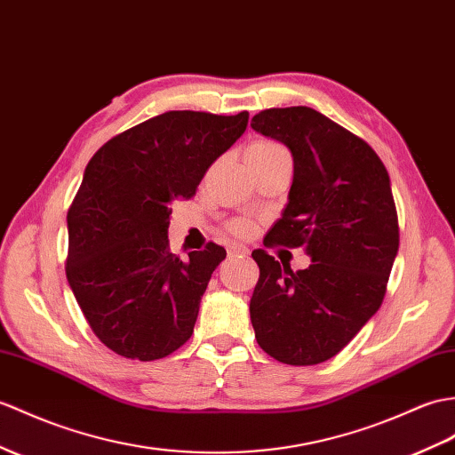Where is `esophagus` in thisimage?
Segmentation results:
<instances>
[{"instance_id": "34e87169", "label": "esophagus", "mask_w": 455, "mask_h": 455, "mask_svg": "<svg viewBox=\"0 0 455 455\" xmlns=\"http://www.w3.org/2000/svg\"><path fill=\"white\" fill-rule=\"evenodd\" d=\"M227 251H228V256H246L248 248L242 246V244H228Z\"/></svg>"}]
</instances>
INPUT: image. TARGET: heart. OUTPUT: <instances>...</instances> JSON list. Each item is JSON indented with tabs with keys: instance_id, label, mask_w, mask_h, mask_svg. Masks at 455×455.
Listing matches in <instances>:
<instances>
[{
	"instance_id": "b5f03b06",
	"label": "heart",
	"mask_w": 455,
	"mask_h": 455,
	"mask_svg": "<svg viewBox=\"0 0 455 455\" xmlns=\"http://www.w3.org/2000/svg\"><path fill=\"white\" fill-rule=\"evenodd\" d=\"M248 151H253V153H261V155H275V153H287L283 149L281 145L273 143V141H256L250 145ZM230 230L235 232V235L238 236H246L251 232V225L248 223V220H235V223L230 225Z\"/></svg>"
}]
</instances>
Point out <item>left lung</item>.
Wrapping results in <instances>:
<instances>
[{
  "mask_svg": "<svg viewBox=\"0 0 455 455\" xmlns=\"http://www.w3.org/2000/svg\"><path fill=\"white\" fill-rule=\"evenodd\" d=\"M251 128L292 155L289 202L263 244L302 246L312 263L294 273L253 250L259 279L250 320L258 345L275 361L320 364L384 300L399 248L392 184L371 145L308 107L263 110Z\"/></svg>",
  "mask_w": 455,
  "mask_h": 455,
  "instance_id": "obj_1",
  "label": "left lung"
}]
</instances>
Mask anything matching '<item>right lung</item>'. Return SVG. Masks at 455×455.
<instances>
[{
	"mask_svg": "<svg viewBox=\"0 0 455 455\" xmlns=\"http://www.w3.org/2000/svg\"><path fill=\"white\" fill-rule=\"evenodd\" d=\"M248 112L172 110L112 137L94 153L68 211V283L110 351L156 361L194 333L211 273L227 258L209 242L168 248L174 199H189L207 168L246 132Z\"/></svg>",
	"mask_w": 455,
	"mask_h": 455,
	"instance_id": "right-lung-1",
	"label": "right lung"
}]
</instances>
